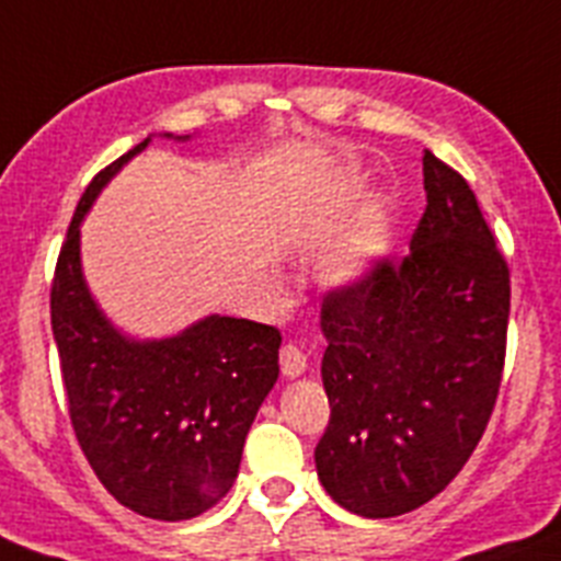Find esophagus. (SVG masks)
<instances>
[{
    "mask_svg": "<svg viewBox=\"0 0 561 561\" xmlns=\"http://www.w3.org/2000/svg\"><path fill=\"white\" fill-rule=\"evenodd\" d=\"M279 367L285 378H299L308 369V355L301 353L299 347H294V344H285L279 350Z\"/></svg>",
    "mask_w": 561,
    "mask_h": 561,
    "instance_id": "1",
    "label": "esophagus"
}]
</instances>
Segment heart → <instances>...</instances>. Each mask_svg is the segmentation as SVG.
Segmentation results:
<instances>
[{
    "label": "heart",
    "instance_id": "obj_1",
    "mask_svg": "<svg viewBox=\"0 0 561 561\" xmlns=\"http://www.w3.org/2000/svg\"><path fill=\"white\" fill-rule=\"evenodd\" d=\"M392 251V231L383 208L364 211L347 231H341L321 253L319 279L330 290L362 287Z\"/></svg>",
    "mask_w": 561,
    "mask_h": 561
}]
</instances>
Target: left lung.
Listing matches in <instances>:
<instances>
[{
	"instance_id": "obj_1",
	"label": "left lung",
	"mask_w": 561,
	"mask_h": 561,
	"mask_svg": "<svg viewBox=\"0 0 561 561\" xmlns=\"http://www.w3.org/2000/svg\"><path fill=\"white\" fill-rule=\"evenodd\" d=\"M409 253L321 305L330 423L316 471L350 514L421 508L466 466L500 392L511 279L469 183L423 154Z\"/></svg>"
}]
</instances>
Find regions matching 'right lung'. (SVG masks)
<instances>
[{
  "label": "right lung",
  "mask_w": 561,
  "mask_h": 561,
  "mask_svg": "<svg viewBox=\"0 0 561 561\" xmlns=\"http://www.w3.org/2000/svg\"><path fill=\"white\" fill-rule=\"evenodd\" d=\"M186 144L194 135H160ZM152 135L95 174L67 231L50 294L76 437L104 489L149 519L214 508L240 471L248 428L279 378L276 328L208 313L172 335L121 330L87 285L81 226L92 203Z\"/></svg>",
  "instance_id": "1"
}]
</instances>
